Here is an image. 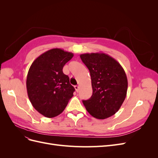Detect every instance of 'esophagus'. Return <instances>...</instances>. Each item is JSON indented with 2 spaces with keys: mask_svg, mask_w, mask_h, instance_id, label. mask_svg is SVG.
<instances>
[{
  "mask_svg": "<svg viewBox=\"0 0 158 158\" xmlns=\"http://www.w3.org/2000/svg\"><path fill=\"white\" fill-rule=\"evenodd\" d=\"M74 88H75V89L76 91V92H79V86H78V85H75Z\"/></svg>",
  "mask_w": 158,
  "mask_h": 158,
  "instance_id": "esophagus-1",
  "label": "esophagus"
}]
</instances>
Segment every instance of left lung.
<instances>
[{"mask_svg":"<svg viewBox=\"0 0 158 158\" xmlns=\"http://www.w3.org/2000/svg\"><path fill=\"white\" fill-rule=\"evenodd\" d=\"M89 70L92 95L82 102L94 117L105 119L115 114L125 101L128 81L125 70L109 55L96 52L80 55Z\"/></svg>","mask_w":158,"mask_h":158,"instance_id":"1","label":"left lung"}]
</instances>
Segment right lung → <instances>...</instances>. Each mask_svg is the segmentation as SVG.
Masks as SVG:
<instances>
[{
  "label": "right lung",
  "mask_w": 158,
  "mask_h": 158,
  "mask_svg": "<svg viewBox=\"0 0 158 158\" xmlns=\"http://www.w3.org/2000/svg\"><path fill=\"white\" fill-rule=\"evenodd\" d=\"M74 56L60 49H52L33 62L28 71L26 87L33 107L43 115H59L73 96L74 88L63 69Z\"/></svg>",
  "instance_id": "right-lung-1"
}]
</instances>
